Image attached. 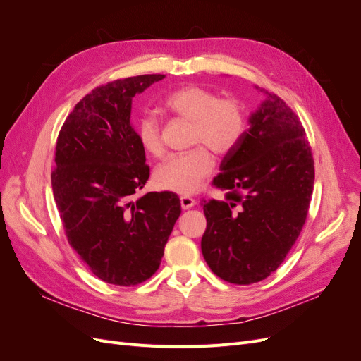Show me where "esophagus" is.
<instances>
[{"instance_id": "obj_1", "label": "esophagus", "mask_w": 361, "mask_h": 361, "mask_svg": "<svg viewBox=\"0 0 361 361\" xmlns=\"http://www.w3.org/2000/svg\"><path fill=\"white\" fill-rule=\"evenodd\" d=\"M194 204H195V200L192 197H190V195H182L180 197L182 209H190V207H192Z\"/></svg>"}]
</instances>
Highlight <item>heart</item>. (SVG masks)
I'll use <instances>...</instances> for the list:
<instances>
[{"label":"heart","mask_w":361,"mask_h":361,"mask_svg":"<svg viewBox=\"0 0 361 361\" xmlns=\"http://www.w3.org/2000/svg\"><path fill=\"white\" fill-rule=\"evenodd\" d=\"M169 114L190 122L188 146L183 154L171 155L155 170L157 187L178 194H191L214 169V158L226 157L238 147L247 129V106L238 96L218 94L200 85H187L169 93L162 99ZM137 138L147 154L161 157L164 147L158 120L143 114L135 125Z\"/></svg>","instance_id":"1"}]
</instances>
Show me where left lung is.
<instances>
[{
  "label": "left lung",
  "mask_w": 361,
  "mask_h": 361,
  "mask_svg": "<svg viewBox=\"0 0 361 361\" xmlns=\"http://www.w3.org/2000/svg\"><path fill=\"white\" fill-rule=\"evenodd\" d=\"M250 117L238 147L212 180L224 200H202V253L215 276L251 285L271 276L297 241L314 182V161L300 117L276 93Z\"/></svg>",
  "instance_id": "8db88e82"
}]
</instances>
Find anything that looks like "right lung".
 Instances as JSON below:
<instances>
[{
    "instance_id": "right-lung-1",
    "label": "right lung",
    "mask_w": 361,
    "mask_h": 361,
    "mask_svg": "<svg viewBox=\"0 0 361 361\" xmlns=\"http://www.w3.org/2000/svg\"><path fill=\"white\" fill-rule=\"evenodd\" d=\"M162 78L138 75L96 87L57 137L51 182L64 233L93 274L116 286H135L155 274L182 212L174 192L133 199L150 169L130 125V104Z\"/></svg>"
}]
</instances>
